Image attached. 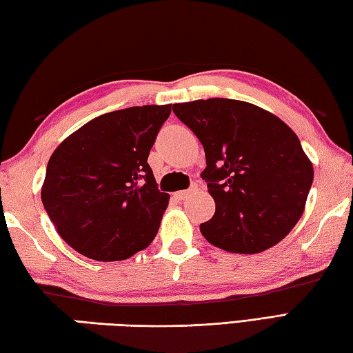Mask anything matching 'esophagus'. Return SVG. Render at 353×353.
Returning <instances> with one entry per match:
<instances>
[{
    "mask_svg": "<svg viewBox=\"0 0 353 353\" xmlns=\"http://www.w3.org/2000/svg\"><path fill=\"white\" fill-rule=\"evenodd\" d=\"M192 192H194V189H188V190H179V192H176L175 194V198L176 199H179V201H183V199H185L188 198Z\"/></svg>",
    "mask_w": 353,
    "mask_h": 353,
    "instance_id": "1",
    "label": "esophagus"
}]
</instances>
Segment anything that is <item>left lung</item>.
<instances>
[{
    "label": "left lung",
    "mask_w": 353,
    "mask_h": 353,
    "mask_svg": "<svg viewBox=\"0 0 353 353\" xmlns=\"http://www.w3.org/2000/svg\"><path fill=\"white\" fill-rule=\"evenodd\" d=\"M205 154L203 179L215 215L203 236L232 254H259L294 229L307 199L314 168L295 132L255 104L228 98L174 104Z\"/></svg>",
    "instance_id": "1"
}]
</instances>
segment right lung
<instances>
[{"instance_id": "obj_1", "label": "right lung", "mask_w": 353, "mask_h": 353, "mask_svg": "<svg viewBox=\"0 0 353 353\" xmlns=\"http://www.w3.org/2000/svg\"><path fill=\"white\" fill-rule=\"evenodd\" d=\"M170 104L97 117L53 152L41 199L70 248L97 261H121L154 241L169 204L148 163Z\"/></svg>"}]
</instances>
